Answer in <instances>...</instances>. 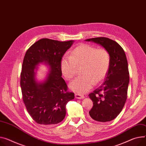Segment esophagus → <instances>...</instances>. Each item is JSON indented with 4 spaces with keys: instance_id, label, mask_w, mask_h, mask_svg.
<instances>
[{
    "instance_id": "1",
    "label": "esophagus",
    "mask_w": 146,
    "mask_h": 146,
    "mask_svg": "<svg viewBox=\"0 0 146 146\" xmlns=\"http://www.w3.org/2000/svg\"><path fill=\"white\" fill-rule=\"evenodd\" d=\"M75 98L76 99H83L84 98V96L82 95H81V94H75Z\"/></svg>"
}]
</instances>
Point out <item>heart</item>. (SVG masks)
Masks as SVG:
<instances>
[{
    "label": "heart",
    "mask_w": 146,
    "mask_h": 146,
    "mask_svg": "<svg viewBox=\"0 0 146 146\" xmlns=\"http://www.w3.org/2000/svg\"><path fill=\"white\" fill-rule=\"evenodd\" d=\"M110 55L105 48H97L88 44H82L71 52V57L64 56L61 61L64 76L71 80L76 75L77 66H81L83 75L76 77L69 85L71 90L85 94L105 77L110 66Z\"/></svg>",
    "instance_id": "b5f03b06"
}]
</instances>
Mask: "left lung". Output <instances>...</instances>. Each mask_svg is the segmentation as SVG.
Masks as SVG:
<instances>
[{"instance_id": "1", "label": "left lung", "mask_w": 146, "mask_h": 146, "mask_svg": "<svg viewBox=\"0 0 146 146\" xmlns=\"http://www.w3.org/2000/svg\"><path fill=\"white\" fill-rule=\"evenodd\" d=\"M85 40L100 44L110 55V66L105 82L89 95L94 104L89 111L91 117L98 121H109L119 115L127 99L129 72L126 56L120 45L109 38Z\"/></svg>"}]
</instances>
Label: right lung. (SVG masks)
I'll return each instance as SVG.
<instances>
[{
  "instance_id": "1",
  "label": "right lung",
  "mask_w": 146,
  "mask_h": 146,
  "mask_svg": "<svg viewBox=\"0 0 146 146\" xmlns=\"http://www.w3.org/2000/svg\"><path fill=\"white\" fill-rule=\"evenodd\" d=\"M74 41L42 38L33 44L26 52L20 74V86L27 110L38 124L51 125L62 121L66 115V104L74 99V94L67 91L61 68L62 57ZM40 63L47 64L50 71L46 80L38 83L35 74Z\"/></svg>"
}]
</instances>
